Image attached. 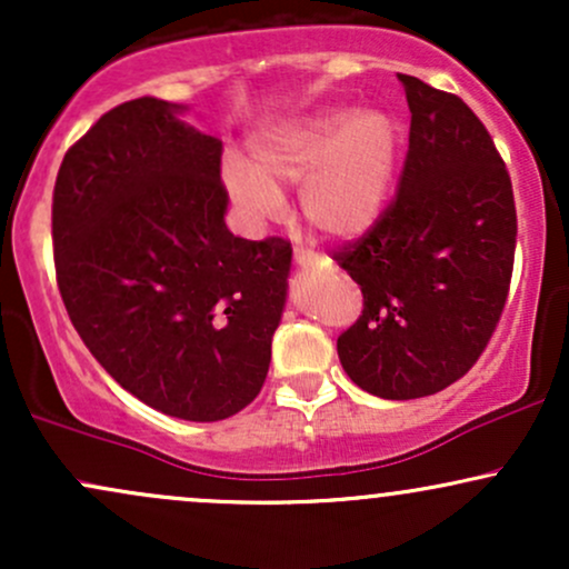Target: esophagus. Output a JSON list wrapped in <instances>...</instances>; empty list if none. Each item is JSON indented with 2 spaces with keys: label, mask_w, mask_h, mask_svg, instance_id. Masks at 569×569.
I'll use <instances>...</instances> for the list:
<instances>
[{
  "label": "esophagus",
  "mask_w": 569,
  "mask_h": 569,
  "mask_svg": "<svg viewBox=\"0 0 569 569\" xmlns=\"http://www.w3.org/2000/svg\"><path fill=\"white\" fill-rule=\"evenodd\" d=\"M293 262H297V267H302V270H312V267H318V262H321V257L312 251H305V248H297L293 251Z\"/></svg>",
  "instance_id": "obj_1"
}]
</instances>
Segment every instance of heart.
Wrapping results in <instances>:
<instances>
[{"label":"heart","mask_w":569,"mask_h":569,"mask_svg":"<svg viewBox=\"0 0 569 569\" xmlns=\"http://www.w3.org/2000/svg\"><path fill=\"white\" fill-rule=\"evenodd\" d=\"M396 120L380 107H323L270 122L248 139V158L224 160L221 184L248 224L283 211L299 184V211L331 240L367 234L388 206L398 171Z\"/></svg>","instance_id":"obj_1"}]
</instances>
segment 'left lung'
I'll list each match as a JSON object with an SVG mask.
<instances>
[{"mask_svg":"<svg viewBox=\"0 0 569 569\" xmlns=\"http://www.w3.org/2000/svg\"><path fill=\"white\" fill-rule=\"evenodd\" d=\"M411 112L396 200L335 253L363 312L337 339L342 369L390 401L460 380L500 321L513 272L516 206L506 162L468 103L398 74Z\"/></svg>","mask_w":569,"mask_h":569,"instance_id":"left-lung-1","label":"left lung"}]
</instances>
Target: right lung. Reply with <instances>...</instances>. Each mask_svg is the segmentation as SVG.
<instances>
[{
  "instance_id": "right-lung-1",
  "label": "right lung",
  "mask_w": 569,
  "mask_h": 569,
  "mask_svg": "<svg viewBox=\"0 0 569 569\" xmlns=\"http://www.w3.org/2000/svg\"><path fill=\"white\" fill-rule=\"evenodd\" d=\"M143 96L69 149L53 251L77 335L128 393L217 422L262 390L289 293L291 243L227 230L221 141Z\"/></svg>"
}]
</instances>
